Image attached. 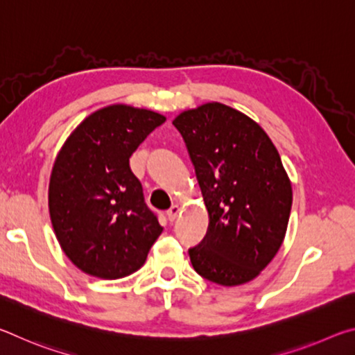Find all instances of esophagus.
I'll return each mask as SVG.
<instances>
[{
	"label": "esophagus",
	"mask_w": 355,
	"mask_h": 355,
	"mask_svg": "<svg viewBox=\"0 0 355 355\" xmlns=\"http://www.w3.org/2000/svg\"><path fill=\"white\" fill-rule=\"evenodd\" d=\"M178 213H180V207L178 205H172L169 209H167V219H169L171 222L175 220Z\"/></svg>",
	"instance_id": "1"
}]
</instances>
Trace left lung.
<instances>
[{"label": "left lung", "mask_w": 355, "mask_h": 355, "mask_svg": "<svg viewBox=\"0 0 355 355\" xmlns=\"http://www.w3.org/2000/svg\"><path fill=\"white\" fill-rule=\"evenodd\" d=\"M208 209L205 238L189 249L203 279L235 286L255 279L284 243L293 191L280 155L260 125L222 103L173 120Z\"/></svg>", "instance_id": "1"}]
</instances>
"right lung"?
I'll return each mask as SVG.
<instances>
[{
    "label": "right lung",
    "instance_id": "1",
    "mask_svg": "<svg viewBox=\"0 0 355 355\" xmlns=\"http://www.w3.org/2000/svg\"><path fill=\"white\" fill-rule=\"evenodd\" d=\"M166 117L112 105L94 112L59 152L48 188L56 238L76 268L100 279L137 271L161 235L130 156Z\"/></svg>",
    "mask_w": 355,
    "mask_h": 355
}]
</instances>
